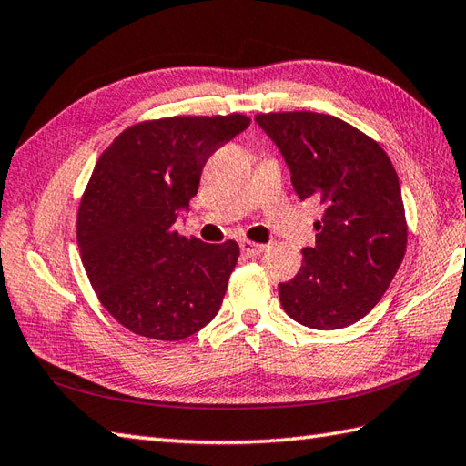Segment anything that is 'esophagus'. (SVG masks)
<instances>
[{"label": "esophagus", "instance_id": "1", "mask_svg": "<svg viewBox=\"0 0 466 466\" xmlns=\"http://www.w3.org/2000/svg\"><path fill=\"white\" fill-rule=\"evenodd\" d=\"M240 250H242L246 256L254 258V256H259V254H262V252L266 250V246H264V244L250 242V240H240Z\"/></svg>", "mask_w": 466, "mask_h": 466}]
</instances>
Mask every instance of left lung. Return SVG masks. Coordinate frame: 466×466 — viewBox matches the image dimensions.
<instances>
[{
    "mask_svg": "<svg viewBox=\"0 0 466 466\" xmlns=\"http://www.w3.org/2000/svg\"><path fill=\"white\" fill-rule=\"evenodd\" d=\"M299 200L323 204L316 246L294 279L279 284L291 319L341 329L370 313L403 262L407 222L397 172L373 138L338 116L296 111L258 115Z\"/></svg>",
    "mask_w": 466,
    "mask_h": 466,
    "instance_id": "left-lung-1",
    "label": "left lung"
}]
</instances>
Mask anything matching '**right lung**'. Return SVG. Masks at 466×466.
<instances>
[{"label": "right lung", "mask_w": 466, "mask_h": 466, "mask_svg": "<svg viewBox=\"0 0 466 466\" xmlns=\"http://www.w3.org/2000/svg\"><path fill=\"white\" fill-rule=\"evenodd\" d=\"M248 125L238 113L138 123L96 160L77 214L81 262L105 309L133 333L178 341L218 313L240 248L184 238L175 224L210 155Z\"/></svg>", "instance_id": "1"}]
</instances>
